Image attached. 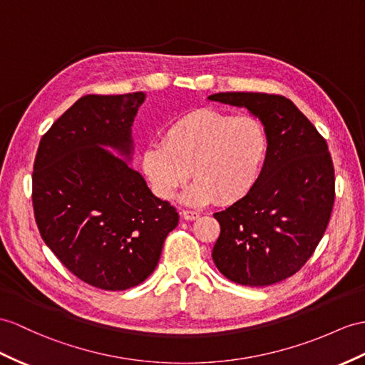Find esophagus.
<instances>
[{"mask_svg":"<svg viewBox=\"0 0 365 365\" xmlns=\"http://www.w3.org/2000/svg\"><path fill=\"white\" fill-rule=\"evenodd\" d=\"M181 217L184 220H187V221H193V220H197L200 217V213L195 212V210H182L181 212Z\"/></svg>","mask_w":365,"mask_h":365,"instance_id":"34e87169","label":"esophagus"}]
</instances>
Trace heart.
Here are the masks:
<instances>
[{"label": "heart", "instance_id": "heart-1", "mask_svg": "<svg viewBox=\"0 0 365 365\" xmlns=\"http://www.w3.org/2000/svg\"><path fill=\"white\" fill-rule=\"evenodd\" d=\"M269 152V138L254 115L198 110L168 125L161 142L142 152V170L156 197L172 200L189 176L195 180L182 201L200 206L213 200L235 202L259 181Z\"/></svg>", "mask_w": 365, "mask_h": 365}]
</instances>
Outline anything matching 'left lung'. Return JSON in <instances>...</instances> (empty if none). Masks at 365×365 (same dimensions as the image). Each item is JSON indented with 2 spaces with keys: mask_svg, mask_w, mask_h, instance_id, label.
<instances>
[{
  "mask_svg": "<svg viewBox=\"0 0 365 365\" xmlns=\"http://www.w3.org/2000/svg\"><path fill=\"white\" fill-rule=\"evenodd\" d=\"M207 99L246 108L269 138L268 158L254 189L213 213L221 227L213 263L240 285H272L307 263L330 221L334 167L328 145L283 96L218 93Z\"/></svg>",
  "mask_w": 365,
  "mask_h": 365,
  "instance_id": "left-lung-1",
  "label": "left lung"
}]
</instances>
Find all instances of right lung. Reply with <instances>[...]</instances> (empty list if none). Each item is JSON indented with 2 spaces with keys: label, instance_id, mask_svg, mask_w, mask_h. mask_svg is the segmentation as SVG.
I'll list each match as a JSON object with an SVG mask.
<instances>
[{
  "label": "right lung",
  "instance_id": "obj_1",
  "mask_svg": "<svg viewBox=\"0 0 365 365\" xmlns=\"http://www.w3.org/2000/svg\"><path fill=\"white\" fill-rule=\"evenodd\" d=\"M145 93L83 96L44 133L32 173L40 235L76 277L123 291L158 266L180 215L130 161L131 125Z\"/></svg>",
  "mask_w": 365,
  "mask_h": 365
}]
</instances>
